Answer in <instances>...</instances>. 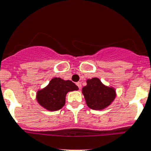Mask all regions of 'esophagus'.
Masks as SVG:
<instances>
[{
    "mask_svg": "<svg viewBox=\"0 0 151 151\" xmlns=\"http://www.w3.org/2000/svg\"><path fill=\"white\" fill-rule=\"evenodd\" d=\"M76 85H77V86H78V88H80H80H81V83H80V82L76 83Z\"/></svg>",
    "mask_w": 151,
    "mask_h": 151,
    "instance_id": "1",
    "label": "esophagus"
}]
</instances>
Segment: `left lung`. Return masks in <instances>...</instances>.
Wrapping results in <instances>:
<instances>
[{"mask_svg": "<svg viewBox=\"0 0 151 151\" xmlns=\"http://www.w3.org/2000/svg\"><path fill=\"white\" fill-rule=\"evenodd\" d=\"M82 93L88 107L98 111L109 106L116 97L115 89L104 84L96 77L87 80V85L82 88Z\"/></svg>", "mask_w": 151, "mask_h": 151, "instance_id": "8db88e82", "label": "left lung"}]
</instances>
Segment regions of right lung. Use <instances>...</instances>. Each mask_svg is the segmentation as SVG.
Returning <instances> with one entry per match:
<instances>
[{"label":"right lung","mask_w":151,"mask_h":151,"mask_svg":"<svg viewBox=\"0 0 151 151\" xmlns=\"http://www.w3.org/2000/svg\"><path fill=\"white\" fill-rule=\"evenodd\" d=\"M79 88L71 80H64L61 78H52L49 83L37 92L38 104L49 111H55L61 109L66 99L67 93L77 91Z\"/></svg>","instance_id":"add662e5"}]
</instances>
